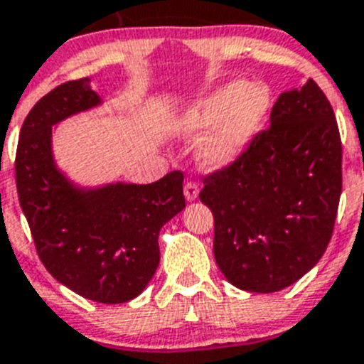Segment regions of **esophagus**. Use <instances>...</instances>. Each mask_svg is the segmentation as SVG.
I'll list each match as a JSON object with an SVG mask.
<instances>
[{
  "label": "esophagus",
  "instance_id": "obj_1",
  "mask_svg": "<svg viewBox=\"0 0 364 364\" xmlns=\"http://www.w3.org/2000/svg\"><path fill=\"white\" fill-rule=\"evenodd\" d=\"M198 194H200V185H198L194 179H188V181L185 183V198L188 201H194L196 198H198Z\"/></svg>",
  "mask_w": 364,
  "mask_h": 364
}]
</instances>
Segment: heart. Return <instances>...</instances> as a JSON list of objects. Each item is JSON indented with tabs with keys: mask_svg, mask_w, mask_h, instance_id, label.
<instances>
[{
	"mask_svg": "<svg viewBox=\"0 0 364 364\" xmlns=\"http://www.w3.org/2000/svg\"><path fill=\"white\" fill-rule=\"evenodd\" d=\"M271 93L262 84L229 82L205 99L198 100L183 115L181 128L188 135H201L214 126L200 150L207 166H223L242 154L271 109Z\"/></svg>",
	"mask_w": 364,
	"mask_h": 364,
	"instance_id": "obj_1",
	"label": "heart"
}]
</instances>
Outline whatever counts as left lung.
I'll return each instance as SVG.
<instances>
[{"mask_svg": "<svg viewBox=\"0 0 364 364\" xmlns=\"http://www.w3.org/2000/svg\"><path fill=\"white\" fill-rule=\"evenodd\" d=\"M214 216V258L232 286L274 293L326 251L343 191V144L317 82L284 91L232 163L203 176Z\"/></svg>", "mask_w": 364, "mask_h": 364, "instance_id": "1", "label": "left lung"}]
</instances>
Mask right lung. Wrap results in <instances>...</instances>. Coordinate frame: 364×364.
I'll return each instance as SVG.
<instances>
[{
    "instance_id": "add662e5",
    "label": "right lung",
    "mask_w": 364,
    "mask_h": 364,
    "mask_svg": "<svg viewBox=\"0 0 364 364\" xmlns=\"http://www.w3.org/2000/svg\"><path fill=\"white\" fill-rule=\"evenodd\" d=\"M99 102L87 78H80L34 104L16 150V188L46 269L84 299L121 304L156 273L161 227L185 208L183 172L173 170L150 185L73 186L53 163V124Z\"/></svg>"
}]
</instances>
